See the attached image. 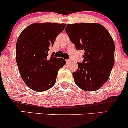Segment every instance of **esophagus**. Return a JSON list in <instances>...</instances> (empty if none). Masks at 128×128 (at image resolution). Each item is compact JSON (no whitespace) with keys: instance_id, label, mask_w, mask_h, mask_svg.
Returning a JSON list of instances; mask_svg holds the SVG:
<instances>
[{"instance_id":"esophagus-1","label":"esophagus","mask_w":128,"mask_h":128,"mask_svg":"<svg viewBox=\"0 0 128 128\" xmlns=\"http://www.w3.org/2000/svg\"><path fill=\"white\" fill-rule=\"evenodd\" d=\"M66 64H70V62H72V60H71V59H68V60H66Z\"/></svg>"}]
</instances>
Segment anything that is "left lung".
I'll return each instance as SVG.
<instances>
[{"label":"left lung","mask_w":128,"mask_h":128,"mask_svg":"<svg viewBox=\"0 0 128 128\" xmlns=\"http://www.w3.org/2000/svg\"><path fill=\"white\" fill-rule=\"evenodd\" d=\"M66 34L76 49L84 51L82 62L72 74L82 90H96L108 80L115 62V44L104 26L99 24H68Z\"/></svg>","instance_id":"obj_1"}]
</instances>
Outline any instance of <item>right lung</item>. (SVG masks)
<instances>
[{
    "instance_id": "obj_1",
    "label": "right lung",
    "mask_w": 128,
    "mask_h": 128,
    "mask_svg": "<svg viewBox=\"0 0 128 128\" xmlns=\"http://www.w3.org/2000/svg\"><path fill=\"white\" fill-rule=\"evenodd\" d=\"M66 24L56 23L33 24L22 32L16 43V62L26 85L43 92L56 82L58 70L66 64L62 58L48 56L59 34Z\"/></svg>"
}]
</instances>
